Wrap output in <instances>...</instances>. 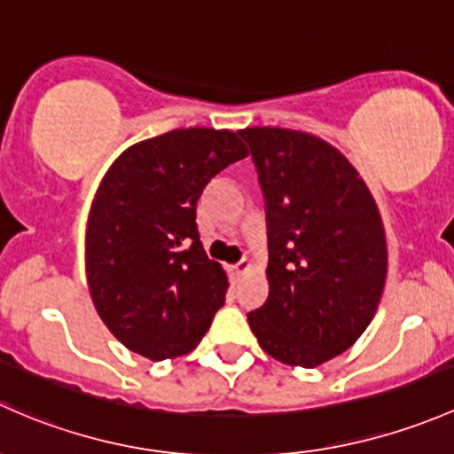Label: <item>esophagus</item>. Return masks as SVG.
Masks as SVG:
<instances>
[{
  "label": "esophagus",
  "mask_w": 454,
  "mask_h": 454,
  "mask_svg": "<svg viewBox=\"0 0 454 454\" xmlns=\"http://www.w3.org/2000/svg\"><path fill=\"white\" fill-rule=\"evenodd\" d=\"M249 269H251L249 262L242 260V262H238V264L231 266V275H233V278H240V275H245Z\"/></svg>",
  "instance_id": "34e87169"
}]
</instances>
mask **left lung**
Here are the masks:
<instances>
[{"instance_id":"obj_1","label":"left lung","mask_w":454,"mask_h":454,"mask_svg":"<svg viewBox=\"0 0 454 454\" xmlns=\"http://www.w3.org/2000/svg\"><path fill=\"white\" fill-rule=\"evenodd\" d=\"M249 144L266 200L269 297L247 315L269 356L319 367L372 324L387 279L380 212L356 168L321 137L255 126Z\"/></svg>"}]
</instances>
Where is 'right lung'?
<instances>
[{
  "label": "right lung",
  "instance_id": "add662e5",
  "mask_svg": "<svg viewBox=\"0 0 454 454\" xmlns=\"http://www.w3.org/2000/svg\"><path fill=\"white\" fill-rule=\"evenodd\" d=\"M245 157L233 130L192 126L133 144L102 176L87 221V284L130 352L151 361L192 352L225 303L227 275L200 245L196 203Z\"/></svg>",
  "mask_w": 454,
  "mask_h": 454
}]
</instances>
